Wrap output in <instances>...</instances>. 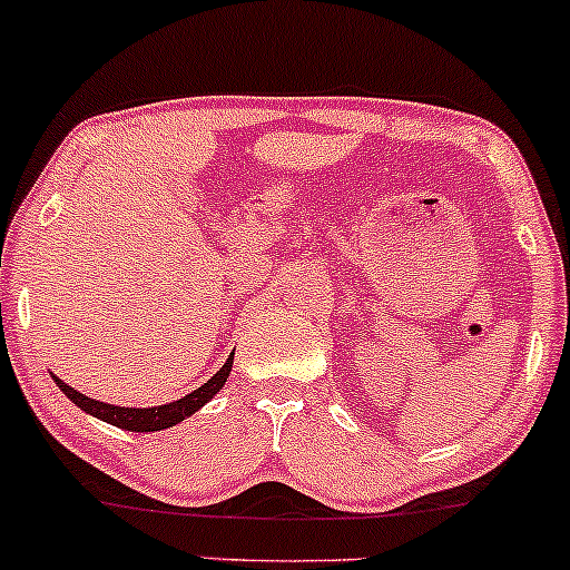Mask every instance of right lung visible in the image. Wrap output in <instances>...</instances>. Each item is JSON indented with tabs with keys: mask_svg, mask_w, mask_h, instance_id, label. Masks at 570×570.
Returning <instances> with one entry per match:
<instances>
[{
	"mask_svg": "<svg viewBox=\"0 0 570 570\" xmlns=\"http://www.w3.org/2000/svg\"><path fill=\"white\" fill-rule=\"evenodd\" d=\"M232 363H234V353L228 357L226 363H223V368L217 371L213 380L204 382L202 387H196L194 393L183 395L180 401H171V404H164V406H150V409H131V406H112V404H105V401H96V399H88V395H82L80 390L69 387L67 382L56 380V385L63 390V395H67L69 401H75L82 412L94 414V417L105 420V423L110 425H118L124 428V431H137V433H147V431H161V428H171L177 425L180 420L190 417L194 412H199V409L207 404L209 399L226 385L228 374H232Z\"/></svg>",
	"mask_w": 570,
	"mask_h": 570,
	"instance_id": "obj_1",
	"label": "right lung"
}]
</instances>
